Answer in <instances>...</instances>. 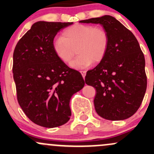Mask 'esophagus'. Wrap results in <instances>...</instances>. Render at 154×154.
I'll return each mask as SVG.
<instances>
[{
  "label": "esophagus",
  "mask_w": 154,
  "mask_h": 154,
  "mask_svg": "<svg viewBox=\"0 0 154 154\" xmlns=\"http://www.w3.org/2000/svg\"><path fill=\"white\" fill-rule=\"evenodd\" d=\"M80 73H81V74H82V76H83V78H85V77H86V71H80Z\"/></svg>",
  "instance_id": "esophagus-1"
}]
</instances>
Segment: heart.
Instances as JSON below:
<instances>
[{
  "instance_id": "b5f03b06",
  "label": "heart",
  "mask_w": 154,
  "mask_h": 154,
  "mask_svg": "<svg viewBox=\"0 0 154 154\" xmlns=\"http://www.w3.org/2000/svg\"><path fill=\"white\" fill-rule=\"evenodd\" d=\"M109 44L107 31L103 27L88 24H76L65 29L63 36L54 38L52 45L55 54L63 62L68 63L77 49L79 55L71 66L80 69L99 63L104 58Z\"/></svg>"
}]
</instances>
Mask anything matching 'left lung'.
<instances>
[{
    "label": "left lung",
    "mask_w": 154,
    "mask_h": 154,
    "mask_svg": "<svg viewBox=\"0 0 154 154\" xmlns=\"http://www.w3.org/2000/svg\"><path fill=\"white\" fill-rule=\"evenodd\" d=\"M100 24L109 44L104 58L87 71L85 82L96 89L94 108L107 120H125L140 107L147 88L145 60L133 32L110 15L80 21Z\"/></svg>",
    "instance_id": "1"
}]
</instances>
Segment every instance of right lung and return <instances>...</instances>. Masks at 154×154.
<instances>
[{"label": "right lung", "mask_w": 154, "mask_h": 154, "mask_svg": "<svg viewBox=\"0 0 154 154\" xmlns=\"http://www.w3.org/2000/svg\"><path fill=\"white\" fill-rule=\"evenodd\" d=\"M72 24L38 21L14 50L18 102L29 120L42 127L52 128L68 122L70 99L85 85L81 74L62 61L52 45L57 32Z\"/></svg>", "instance_id": "obj_1"}]
</instances>
